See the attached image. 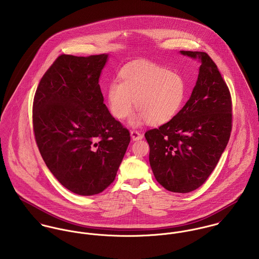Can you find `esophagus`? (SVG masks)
Returning <instances> with one entry per match:
<instances>
[{"label":"esophagus","mask_w":259,"mask_h":259,"mask_svg":"<svg viewBox=\"0 0 259 259\" xmlns=\"http://www.w3.org/2000/svg\"><path fill=\"white\" fill-rule=\"evenodd\" d=\"M131 138L134 142H137V141H140V140L143 139V135L140 134L139 132L133 131V132H131Z\"/></svg>","instance_id":"obj_1"}]
</instances>
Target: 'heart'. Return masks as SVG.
Returning <instances> with one entry per match:
<instances>
[{
    "label": "heart",
    "instance_id": "1",
    "mask_svg": "<svg viewBox=\"0 0 259 259\" xmlns=\"http://www.w3.org/2000/svg\"><path fill=\"white\" fill-rule=\"evenodd\" d=\"M121 82L112 80L107 98L111 113L125 118L136 108L139 112L130 119L132 126L148 121L158 125L169 121L181 110L186 94L183 76L151 63H142L123 70Z\"/></svg>",
    "mask_w": 259,
    "mask_h": 259
}]
</instances>
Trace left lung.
<instances>
[{"label":"left lung","mask_w":259,"mask_h":259,"mask_svg":"<svg viewBox=\"0 0 259 259\" xmlns=\"http://www.w3.org/2000/svg\"><path fill=\"white\" fill-rule=\"evenodd\" d=\"M197 60L198 76L185 107L145 135L155 180L172 192H190L207 180L231 132V100L217 65L203 52L181 51Z\"/></svg>","instance_id":"obj_1"}]
</instances>
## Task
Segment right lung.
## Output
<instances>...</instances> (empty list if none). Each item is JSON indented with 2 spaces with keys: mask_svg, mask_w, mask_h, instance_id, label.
Wrapping results in <instances>:
<instances>
[{
  "mask_svg": "<svg viewBox=\"0 0 259 259\" xmlns=\"http://www.w3.org/2000/svg\"><path fill=\"white\" fill-rule=\"evenodd\" d=\"M108 54L60 56L37 85L33 123L37 148L53 176L78 195L114 181L130 133L104 104L100 76Z\"/></svg>",
  "mask_w": 259,
  "mask_h": 259,
  "instance_id": "add662e5",
  "label": "right lung"
}]
</instances>
